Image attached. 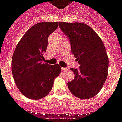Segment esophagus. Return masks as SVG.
<instances>
[{
	"mask_svg": "<svg viewBox=\"0 0 122 122\" xmlns=\"http://www.w3.org/2000/svg\"><path fill=\"white\" fill-rule=\"evenodd\" d=\"M67 70H68V69L66 68V67H63V68H61V71H62L63 72H64V71H67Z\"/></svg>",
	"mask_w": 122,
	"mask_h": 122,
	"instance_id": "obj_1",
	"label": "esophagus"
}]
</instances>
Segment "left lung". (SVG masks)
Here are the masks:
<instances>
[{"instance_id":"8db88e82","label":"left lung","mask_w":122,"mask_h":122,"mask_svg":"<svg viewBox=\"0 0 122 122\" xmlns=\"http://www.w3.org/2000/svg\"><path fill=\"white\" fill-rule=\"evenodd\" d=\"M59 26L69 37L71 52L80 65L79 69L71 68L75 79L68 82V88L79 98L94 97L102 88L108 72V57L102 41L83 23L59 22Z\"/></svg>"}]
</instances>
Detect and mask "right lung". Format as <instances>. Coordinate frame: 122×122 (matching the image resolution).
Returning a JSON list of instances; mask_svg holds the SVG:
<instances>
[{
	"instance_id": "add662e5",
	"label": "right lung",
	"mask_w": 122,
	"mask_h": 122,
	"mask_svg": "<svg viewBox=\"0 0 122 122\" xmlns=\"http://www.w3.org/2000/svg\"><path fill=\"white\" fill-rule=\"evenodd\" d=\"M57 22H40L25 32L12 55V72L20 92L30 99L46 97L54 79L61 73L58 64L43 63L48 37L58 27Z\"/></svg>"
}]
</instances>
